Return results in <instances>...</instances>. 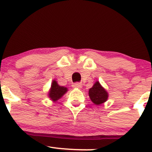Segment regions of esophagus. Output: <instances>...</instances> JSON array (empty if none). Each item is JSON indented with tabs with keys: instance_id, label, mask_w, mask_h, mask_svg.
<instances>
[{
	"instance_id": "34e87169",
	"label": "esophagus",
	"mask_w": 152,
	"mask_h": 152,
	"mask_svg": "<svg viewBox=\"0 0 152 152\" xmlns=\"http://www.w3.org/2000/svg\"><path fill=\"white\" fill-rule=\"evenodd\" d=\"M72 87L74 88H82V85L80 83H75V84L72 85Z\"/></svg>"
}]
</instances>
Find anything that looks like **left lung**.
<instances>
[{"instance_id":"obj_1","label":"left lung","mask_w":152,"mask_h":152,"mask_svg":"<svg viewBox=\"0 0 152 152\" xmlns=\"http://www.w3.org/2000/svg\"><path fill=\"white\" fill-rule=\"evenodd\" d=\"M89 96L93 103L95 105H100L105 102L108 99V93L97 81L93 88L89 90Z\"/></svg>"}]
</instances>
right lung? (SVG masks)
I'll use <instances>...</instances> for the list:
<instances>
[{
  "label": "right lung",
  "instance_id": "right-lung-1",
  "mask_svg": "<svg viewBox=\"0 0 152 152\" xmlns=\"http://www.w3.org/2000/svg\"><path fill=\"white\" fill-rule=\"evenodd\" d=\"M67 91V89L64 87L59 86L57 84V81L54 80L52 83L51 89L49 90V96L54 101H56L58 99L62 98V95Z\"/></svg>",
  "mask_w": 152,
  "mask_h": 152
}]
</instances>
